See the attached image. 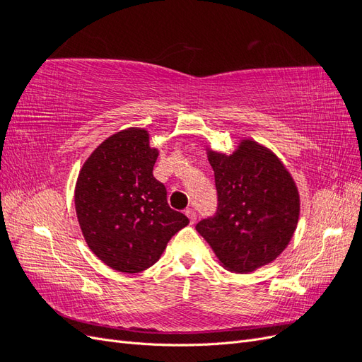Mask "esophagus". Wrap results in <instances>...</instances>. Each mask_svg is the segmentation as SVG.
Instances as JSON below:
<instances>
[{"instance_id": "1", "label": "esophagus", "mask_w": 362, "mask_h": 362, "mask_svg": "<svg viewBox=\"0 0 362 362\" xmlns=\"http://www.w3.org/2000/svg\"><path fill=\"white\" fill-rule=\"evenodd\" d=\"M184 213H185V216H187V217L190 218L192 223L196 222V213H194V210H192V208H187V210H185Z\"/></svg>"}]
</instances>
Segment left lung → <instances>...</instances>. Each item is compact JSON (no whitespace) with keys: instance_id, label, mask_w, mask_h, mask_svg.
I'll return each instance as SVG.
<instances>
[{"instance_id":"left-lung-1","label":"left lung","mask_w":362,"mask_h":362,"mask_svg":"<svg viewBox=\"0 0 362 362\" xmlns=\"http://www.w3.org/2000/svg\"><path fill=\"white\" fill-rule=\"evenodd\" d=\"M217 210L196 225L222 266L249 273L287 247L299 221L298 187L279 158L254 140L231 156L208 151Z\"/></svg>"}]
</instances>
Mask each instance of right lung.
Segmentation results:
<instances>
[{
  "instance_id": "add662e5",
  "label": "right lung",
  "mask_w": 362,
  "mask_h": 362,
  "mask_svg": "<svg viewBox=\"0 0 362 362\" xmlns=\"http://www.w3.org/2000/svg\"><path fill=\"white\" fill-rule=\"evenodd\" d=\"M158 151L146 129L113 134L86 160L75 185V210L87 245L108 267L139 273L156 264L189 218L168 204L152 175Z\"/></svg>"
}]
</instances>
